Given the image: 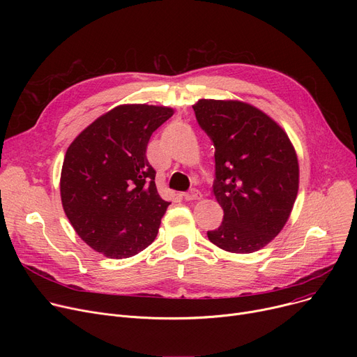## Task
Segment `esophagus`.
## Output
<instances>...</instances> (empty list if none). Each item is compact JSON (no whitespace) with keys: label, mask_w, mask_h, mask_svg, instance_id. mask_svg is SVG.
Returning <instances> with one entry per match:
<instances>
[{"label":"esophagus","mask_w":357,"mask_h":357,"mask_svg":"<svg viewBox=\"0 0 357 357\" xmlns=\"http://www.w3.org/2000/svg\"><path fill=\"white\" fill-rule=\"evenodd\" d=\"M202 195H201V192L198 191V190H195V188H192V190H190L188 192H185L183 194V198L186 199V201H192V199H199Z\"/></svg>","instance_id":"34e87169"}]
</instances>
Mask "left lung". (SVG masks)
<instances>
[{
	"instance_id": "left-lung-1",
	"label": "left lung",
	"mask_w": 357,
	"mask_h": 357,
	"mask_svg": "<svg viewBox=\"0 0 357 357\" xmlns=\"http://www.w3.org/2000/svg\"><path fill=\"white\" fill-rule=\"evenodd\" d=\"M199 127L215 147L213 192L224 211L211 243L231 253H253L284 229L298 194L295 149L264 111L241 101L199 100Z\"/></svg>"
}]
</instances>
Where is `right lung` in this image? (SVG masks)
<instances>
[{
  "label": "right lung",
  "instance_id": "1",
  "mask_svg": "<svg viewBox=\"0 0 357 357\" xmlns=\"http://www.w3.org/2000/svg\"><path fill=\"white\" fill-rule=\"evenodd\" d=\"M169 107L119 105L89 124L66 150L61 198L66 217L89 248L109 259L152 245L169 202L158 194L146 158Z\"/></svg>",
  "mask_w": 357,
  "mask_h": 357
}]
</instances>
